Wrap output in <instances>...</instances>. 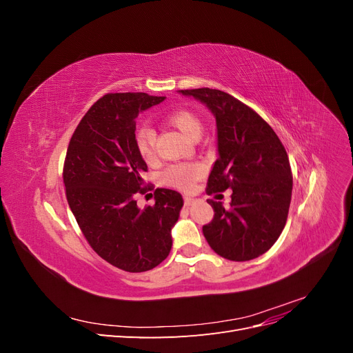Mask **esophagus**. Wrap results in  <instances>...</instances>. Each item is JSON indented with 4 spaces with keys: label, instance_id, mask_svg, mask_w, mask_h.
I'll return each instance as SVG.
<instances>
[{
    "label": "esophagus",
    "instance_id": "esophagus-1",
    "mask_svg": "<svg viewBox=\"0 0 353 353\" xmlns=\"http://www.w3.org/2000/svg\"><path fill=\"white\" fill-rule=\"evenodd\" d=\"M184 203H185V206H191L194 203V197H191V196H184Z\"/></svg>",
    "mask_w": 353,
    "mask_h": 353
}]
</instances>
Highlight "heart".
<instances>
[{
	"label": "heart",
	"instance_id": "b5f03b06",
	"mask_svg": "<svg viewBox=\"0 0 353 353\" xmlns=\"http://www.w3.org/2000/svg\"><path fill=\"white\" fill-rule=\"evenodd\" d=\"M166 122L169 125L175 126L185 137L191 140H199L203 123L200 117L191 110L179 109L170 114H168ZM134 143L138 153L145 160V162H152L156 157V132L153 128L143 125L138 128L134 135ZM203 175V166L196 162H185V163H175L170 165L163 172L165 184L175 187L179 190H190L193 187L194 181Z\"/></svg>",
	"mask_w": 353,
	"mask_h": 353
}]
</instances>
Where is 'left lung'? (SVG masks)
<instances>
[{
	"label": "left lung",
	"instance_id": "1",
	"mask_svg": "<svg viewBox=\"0 0 353 353\" xmlns=\"http://www.w3.org/2000/svg\"><path fill=\"white\" fill-rule=\"evenodd\" d=\"M215 114L219 157L206 193L232 190L230 208L209 199L215 215L203 236L222 258L244 262L268 252L280 237L290 208L293 175L279 135L249 105L210 88L181 90Z\"/></svg>",
	"mask_w": 353,
	"mask_h": 353
}]
</instances>
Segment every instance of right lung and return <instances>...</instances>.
<instances>
[{
	"mask_svg": "<svg viewBox=\"0 0 353 353\" xmlns=\"http://www.w3.org/2000/svg\"><path fill=\"white\" fill-rule=\"evenodd\" d=\"M145 92H109L95 101L74 130L63 165L66 199L92 250L126 272L150 271L172 248L170 230L184 201L156 188V203L140 209L147 165L134 135L140 112L163 101Z\"/></svg>",
	"mask_w": 353,
	"mask_h": 353,
	"instance_id": "add662e5",
	"label": "right lung"
}]
</instances>
